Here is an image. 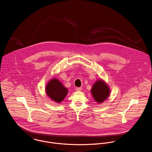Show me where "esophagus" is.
<instances>
[{
  "instance_id": "34e87169",
  "label": "esophagus",
  "mask_w": 152,
  "mask_h": 152,
  "mask_svg": "<svg viewBox=\"0 0 152 152\" xmlns=\"http://www.w3.org/2000/svg\"><path fill=\"white\" fill-rule=\"evenodd\" d=\"M76 91H80L82 90V87H76Z\"/></svg>"
}]
</instances>
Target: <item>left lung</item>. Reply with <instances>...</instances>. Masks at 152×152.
Wrapping results in <instances>:
<instances>
[{
    "mask_svg": "<svg viewBox=\"0 0 152 152\" xmlns=\"http://www.w3.org/2000/svg\"><path fill=\"white\" fill-rule=\"evenodd\" d=\"M94 100L99 103L104 101L110 94L108 86L102 80L97 81L91 90Z\"/></svg>",
    "mask_w": 152,
    "mask_h": 152,
    "instance_id": "obj_1",
    "label": "left lung"
}]
</instances>
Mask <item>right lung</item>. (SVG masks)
Here are the masks:
<instances>
[{
  "instance_id": "obj_1",
  "label": "right lung",
  "mask_w": 152,
  "mask_h": 152,
  "mask_svg": "<svg viewBox=\"0 0 152 152\" xmlns=\"http://www.w3.org/2000/svg\"><path fill=\"white\" fill-rule=\"evenodd\" d=\"M46 92L52 100L56 102L62 101L68 93V89L58 80L53 79L46 86Z\"/></svg>"
}]
</instances>
